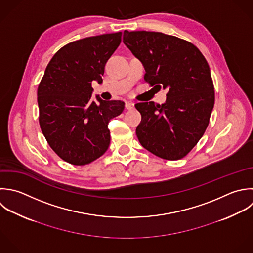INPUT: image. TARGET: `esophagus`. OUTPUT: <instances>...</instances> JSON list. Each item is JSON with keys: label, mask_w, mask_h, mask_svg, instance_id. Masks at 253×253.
Returning <instances> with one entry per match:
<instances>
[{"label": "esophagus", "mask_w": 253, "mask_h": 253, "mask_svg": "<svg viewBox=\"0 0 253 253\" xmlns=\"http://www.w3.org/2000/svg\"><path fill=\"white\" fill-rule=\"evenodd\" d=\"M125 106H126V108H127L128 110H132V109L135 108V103H133L132 101H127L126 104H125Z\"/></svg>", "instance_id": "1"}]
</instances>
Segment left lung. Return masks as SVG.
<instances>
[{
	"label": "left lung",
	"mask_w": 253,
	"mask_h": 253,
	"mask_svg": "<svg viewBox=\"0 0 253 253\" xmlns=\"http://www.w3.org/2000/svg\"><path fill=\"white\" fill-rule=\"evenodd\" d=\"M123 42L142 62L145 80L168 90L163 104L135 105L142 115L136 129L141 145L162 159L185 157L203 136L215 102L205 57L192 43L162 32L124 30Z\"/></svg>",
	"instance_id": "obj_1"
}]
</instances>
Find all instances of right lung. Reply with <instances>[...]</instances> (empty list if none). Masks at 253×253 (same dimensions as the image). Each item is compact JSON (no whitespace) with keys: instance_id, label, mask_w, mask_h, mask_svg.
<instances>
[{"instance_id":"add662e5","label":"right lung","mask_w":253,"mask_h":253,"mask_svg":"<svg viewBox=\"0 0 253 253\" xmlns=\"http://www.w3.org/2000/svg\"><path fill=\"white\" fill-rule=\"evenodd\" d=\"M121 32L83 38L62 47L50 60L37 89L39 124L51 149L65 162L87 165L110 144L109 121L121 100L91 98V82L102 83L104 66L121 42Z\"/></svg>"}]
</instances>
